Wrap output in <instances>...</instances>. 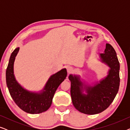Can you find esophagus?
<instances>
[{"label":"esophagus","mask_w":130,"mask_h":130,"mask_svg":"<svg viewBox=\"0 0 130 130\" xmlns=\"http://www.w3.org/2000/svg\"><path fill=\"white\" fill-rule=\"evenodd\" d=\"M67 72L69 73H70L73 72V68L72 66H69L67 67Z\"/></svg>","instance_id":"1"}]
</instances>
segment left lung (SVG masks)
Segmentation results:
<instances>
[{
  "label": "left lung",
  "mask_w": 130,
  "mask_h": 130,
  "mask_svg": "<svg viewBox=\"0 0 130 130\" xmlns=\"http://www.w3.org/2000/svg\"><path fill=\"white\" fill-rule=\"evenodd\" d=\"M99 56V61L109 68L104 78L90 85L79 75L69 76L73 104L85 114H97L105 111L112 102L120 86V63L114 48L106 43L104 53Z\"/></svg>",
  "instance_id": "obj_1"
}]
</instances>
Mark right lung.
<instances>
[{
  "instance_id": "1",
  "label": "right lung",
  "mask_w": 130,
  "mask_h": 130,
  "mask_svg": "<svg viewBox=\"0 0 130 130\" xmlns=\"http://www.w3.org/2000/svg\"><path fill=\"white\" fill-rule=\"evenodd\" d=\"M19 50V47H17L12 52L6 69V84L10 95L15 104L24 111L31 114L42 113L51 106L57 89L67 75V70L63 69L51 75L40 91H29L19 84L14 74V62Z\"/></svg>"
}]
</instances>
